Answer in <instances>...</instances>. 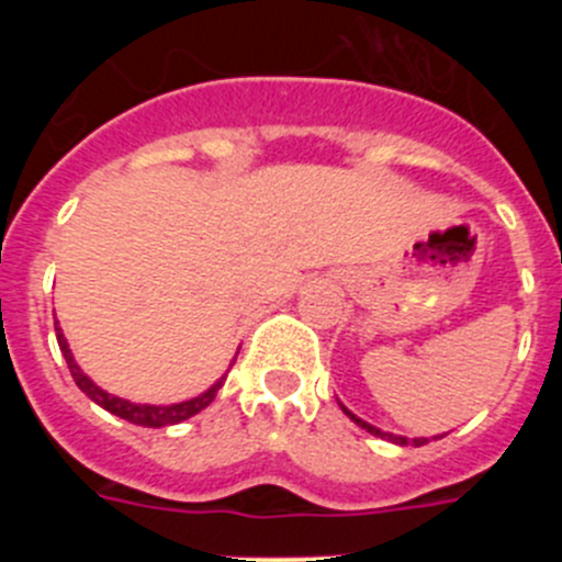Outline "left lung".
<instances>
[{"instance_id": "obj_1", "label": "left lung", "mask_w": 562, "mask_h": 562, "mask_svg": "<svg viewBox=\"0 0 562 562\" xmlns=\"http://www.w3.org/2000/svg\"><path fill=\"white\" fill-rule=\"evenodd\" d=\"M340 408H342V414L349 416L351 422H355V425H360L362 430H369L371 436H380V439H389V441H394V445H402V448H405V445H414V448H422V445H428L430 439H425V436H419V439H408V436H396V434H389V430H380L376 428V425H369V422L366 419H360V416H355L351 414L349 408H346V405H342L340 402ZM445 436V434H441ZM441 436H434V439H441Z\"/></svg>"}]
</instances>
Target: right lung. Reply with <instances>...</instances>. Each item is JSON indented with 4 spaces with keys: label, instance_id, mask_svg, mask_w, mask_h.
<instances>
[{
    "label": "right lung",
    "instance_id": "1",
    "mask_svg": "<svg viewBox=\"0 0 562 562\" xmlns=\"http://www.w3.org/2000/svg\"><path fill=\"white\" fill-rule=\"evenodd\" d=\"M56 337H58V346H61L64 360H67V366H69V374H72V380H76L78 389H81L89 400L95 402V405H101L103 411H109V414H114V416H121V419L132 422V425H143V428H166V425H177V422L191 419V416H196L200 411H205L207 405L216 400V391H220L222 382H225V376H220V380L213 382L207 391H202L200 396H193V400H186V402H173V405H143V402H128V400H123V396H114V394H109V391H103L101 385H95V382L83 374L81 366H78L76 357H72V351H69V342H67V337H64L58 321H56Z\"/></svg>",
    "mask_w": 562,
    "mask_h": 562
}]
</instances>
